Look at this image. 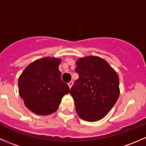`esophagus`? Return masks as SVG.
<instances>
[{
    "label": "esophagus",
    "instance_id": "obj_1",
    "mask_svg": "<svg viewBox=\"0 0 146 146\" xmlns=\"http://www.w3.org/2000/svg\"><path fill=\"white\" fill-rule=\"evenodd\" d=\"M68 85L69 88H71V87L73 86V81H70V82H69L68 84Z\"/></svg>",
    "mask_w": 146,
    "mask_h": 146
}]
</instances>
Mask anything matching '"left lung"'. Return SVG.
I'll list each match as a JSON object with an SVG mask.
<instances>
[{
    "mask_svg": "<svg viewBox=\"0 0 146 146\" xmlns=\"http://www.w3.org/2000/svg\"><path fill=\"white\" fill-rule=\"evenodd\" d=\"M76 66L79 78L70 91L76 112L87 121L100 120L110 112L119 97L118 74L99 56L80 58Z\"/></svg>",
    "mask_w": 146,
    "mask_h": 146,
    "instance_id": "left-lung-1",
    "label": "left lung"
}]
</instances>
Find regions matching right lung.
<instances>
[{
    "mask_svg": "<svg viewBox=\"0 0 146 146\" xmlns=\"http://www.w3.org/2000/svg\"><path fill=\"white\" fill-rule=\"evenodd\" d=\"M61 58L44 57L25 68L18 79L19 94L25 105L37 115H48L58 110L70 88L61 80Z\"/></svg>",
    "mask_w": 146,
    "mask_h": 146,
    "instance_id": "add662e5",
    "label": "right lung"
}]
</instances>
